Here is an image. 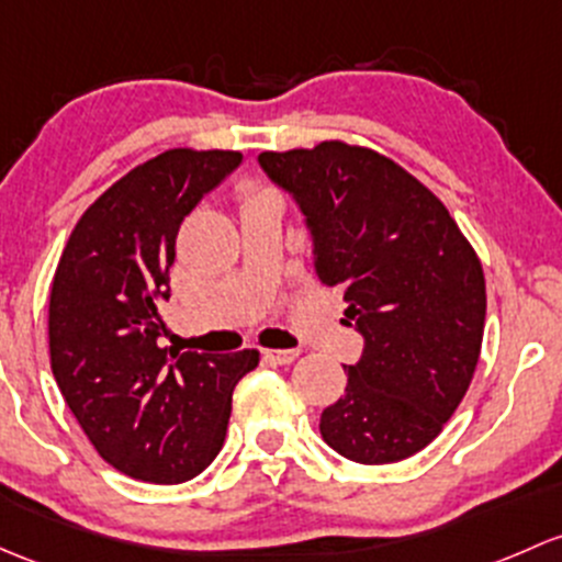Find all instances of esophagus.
Here are the masks:
<instances>
[{
	"label": "esophagus",
	"mask_w": 562,
	"mask_h": 562,
	"mask_svg": "<svg viewBox=\"0 0 562 562\" xmlns=\"http://www.w3.org/2000/svg\"><path fill=\"white\" fill-rule=\"evenodd\" d=\"M266 358L271 360V363H280V366H288L293 363V360L299 358V350H266L263 352Z\"/></svg>",
	"instance_id": "esophagus-1"
}]
</instances>
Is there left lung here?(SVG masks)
<instances>
[{"label":"left lung","mask_w":562,"mask_h":562,"mask_svg":"<svg viewBox=\"0 0 562 562\" xmlns=\"http://www.w3.org/2000/svg\"><path fill=\"white\" fill-rule=\"evenodd\" d=\"M304 217L323 285L341 288L363 352L321 415L330 450L366 465L420 452L463 401L484 334L482 263L447 206L390 158L345 142L261 153Z\"/></svg>","instance_id":"left-lung-1"}]
</instances>
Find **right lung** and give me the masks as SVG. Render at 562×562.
<instances>
[{
  "label": "right lung",
  "instance_id": "1",
  "mask_svg": "<svg viewBox=\"0 0 562 562\" xmlns=\"http://www.w3.org/2000/svg\"><path fill=\"white\" fill-rule=\"evenodd\" d=\"M241 164L234 150H167L78 221L50 288V369L97 452L132 480L188 482L221 452L236 382L258 366L158 347L180 223Z\"/></svg>",
  "mask_w": 562,
  "mask_h": 562
}]
</instances>
